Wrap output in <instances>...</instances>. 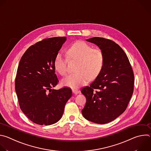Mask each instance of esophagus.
<instances>
[{
	"instance_id": "esophagus-1",
	"label": "esophagus",
	"mask_w": 151,
	"mask_h": 151,
	"mask_svg": "<svg viewBox=\"0 0 151 151\" xmlns=\"http://www.w3.org/2000/svg\"><path fill=\"white\" fill-rule=\"evenodd\" d=\"M72 92H73V93L74 94H78V93H79V90H77V89H73L72 90Z\"/></svg>"
}]
</instances>
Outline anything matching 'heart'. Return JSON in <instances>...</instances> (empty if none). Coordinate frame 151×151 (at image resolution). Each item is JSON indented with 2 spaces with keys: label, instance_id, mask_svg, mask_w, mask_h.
<instances>
[{
  "label": "heart",
  "instance_id": "obj_1",
  "mask_svg": "<svg viewBox=\"0 0 151 151\" xmlns=\"http://www.w3.org/2000/svg\"><path fill=\"white\" fill-rule=\"evenodd\" d=\"M68 57L78 60L76 73L64 78L62 83L64 86L73 89L78 88L87 83L90 79L96 78L104 66V56L99 48H93L83 41L75 42L67 51ZM54 65L55 70L61 75L68 73V60L62 52H58L55 56Z\"/></svg>",
  "mask_w": 151,
  "mask_h": 151
}]
</instances>
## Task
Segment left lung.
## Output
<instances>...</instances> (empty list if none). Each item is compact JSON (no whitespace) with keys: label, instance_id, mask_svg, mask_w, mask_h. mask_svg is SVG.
I'll return each mask as SVG.
<instances>
[{"label":"left lung","instance_id":"obj_1","mask_svg":"<svg viewBox=\"0 0 151 151\" xmlns=\"http://www.w3.org/2000/svg\"><path fill=\"white\" fill-rule=\"evenodd\" d=\"M86 40L100 48L104 61L96 79L81 89L87 99L82 114L86 119L94 123H108L127 109L134 90L133 71L126 54L113 40L100 37Z\"/></svg>","mask_w":151,"mask_h":151}]
</instances>
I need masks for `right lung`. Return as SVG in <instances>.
Masks as SVG:
<instances>
[{
  "label": "right lung",
  "mask_w": 151,
  "mask_h": 151,
  "mask_svg": "<svg viewBox=\"0 0 151 151\" xmlns=\"http://www.w3.org/2000/svg\"><path fill=\"white\" fill-rule=\"evenodd\" d=\"M66 37L43 39L30 46L21 58L15 78L20 109L32 122L51 125L58 122L72 97L71 88L52 89L59 82L54 61Z\"/></svg>",
  "instance_id": "obj_1"
}]
</instances>
